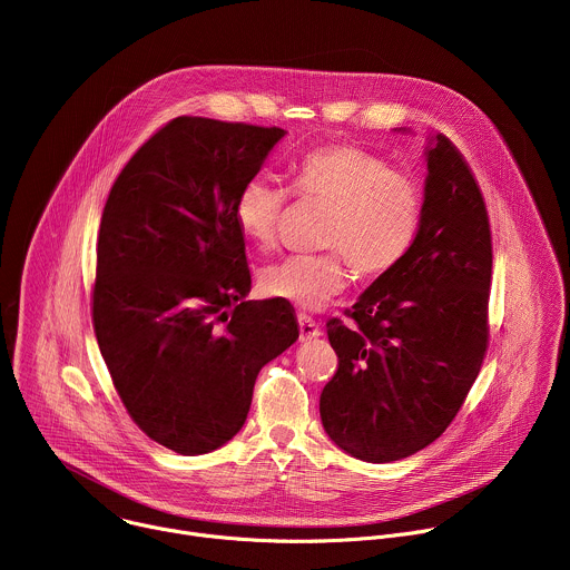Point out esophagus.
<instances>
[{
  "label": "esophagus",
  "instance_id": "1",
  "mask_svg": "<svg viewBox=\"0 0 570 570\" xmlns=\"http://www.w3.org/2000/svg\"><path fill=\"white\" fill-rule=\"evenodd\" d=\"M297 322H299V338L302 341H313V338L320 336V327H317V322L313 317L299 313Z\"/></svg>",
  "mask_w": 570,
  "mask_h": 570
}]
</instances>
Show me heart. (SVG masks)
I'll list each match as a JSON object with an SVG mask.
<instances>
[{
	"instance_id": "b5f03b06",
	"label": "heart",
	"mask_w": 570,
	"mask_h": 570,
	"mask_svg": "<svg viewBox=\"0 0 570 570\" xmlns=\"http://www.w3.org/2000/svg\"><path fill=\"white\" fill-rule=\"evenodd\" d=\"M293 191L302 200L327 207L322 255H293L259 275L266 297L304 311L327 306L350 279L383 277L411 255L424 214L422 187L392 169L387 159L350 144L324 146L299 157ZM288 191L271 176H253L234 200V225L250 248L266 253L277 243Z\"/></svg>"
}]
</instances>
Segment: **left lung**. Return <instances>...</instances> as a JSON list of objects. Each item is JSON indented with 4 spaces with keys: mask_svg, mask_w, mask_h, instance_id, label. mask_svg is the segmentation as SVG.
<instances>
[{
    "mask_svg": "<svg viewBox=\"0 0 570 570\" xmlns=\"http://www.w3.org/2000/svg\"><path fill=\"white\" fill-rule=\"evenodd\" d=\"M422 227L411 255L327 322L338 370L320 394L327 435L365 462L409 458L455 420L490 347L492 227L464 155L426 153Z\"/></svg>",
    "mask_w": 570,
    "mask_h": 570,
    "instance_id": "8db88e82",
    "label": "left lung"
}]
</instances>
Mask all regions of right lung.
<instances>
[{
  "mask_svg": "<svg viewBox=\"0 0 570 570\" xmlns=\"http://www.w3.org/2000/svg\"><path fill=\"white\" fill-rule=\"evenodd\" d=\"M286 135L205 117L161 126L117 176L99 227L92 324L130 420L200 455L248 417L259 370L299 336L293 308L246 299L240 185Z\"/></svg>",
  "mask_w": 570,
  "mask_h": 570,
  "instance_id": "right-lung-1",
  "label": "right lung"
}]
</instances>
